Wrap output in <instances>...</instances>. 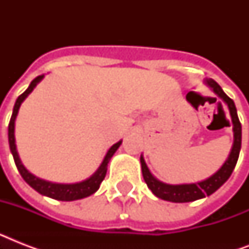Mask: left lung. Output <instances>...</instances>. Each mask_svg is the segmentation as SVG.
<instances>
[{
	"mask_svg": "<svg viewBox=\"0 0 249 249\" xmlns=\"http://www.w3.org/2000/svg\"><path fill=\"white\" fill-rule=\"evenodd\" d=\"M204 83L228 106L232 123V133H234L231 151L229 154L228 159L225 160V163L221 165L220 169L217 170L216 173H213L211 177L205 178L203 181L193 182V183H181V185L164 183L156 177H154V174L150 172L147 164L144 161L143 155H141V166H142L144 182L147 183L148 189L151 190L152 194L163 200L172 201V203H189V201L197 200V199H203V197L212 195L228 181L235 168L238 158H239L240 147H242V125H240L239 117L236 113L235 103L225 94L222 88L213 79H205Z\"/></svg>",
	"mask_w": 249,
	"mask_h": 249,
	"instance_id": "8db88e82",
	"label": "left lung"
}]
</instances>
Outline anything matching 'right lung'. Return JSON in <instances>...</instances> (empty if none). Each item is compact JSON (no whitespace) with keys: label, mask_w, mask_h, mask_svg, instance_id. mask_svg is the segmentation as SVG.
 <instances>
[{"label":"right lung","mask_w":249,"mask_h":249,"mask_svg":"<svg viewBox=\"0 0 249 249\" xmlns=\"http://www.w3.org/2000/svg\"><path fill=\"white\" fill-rule=\"evenodd\" d=\"M44 77L45 75L37 76L36 79L29 84L28 89L25 90L21 95H19L17 102H15V106H14L13 109V115H11V119H10L9 123L10 151L13 154L15 165H17L18 170H19V173H20V176L23 177V179H24L32 189L36 190L38 194L62 201H73L79 200V199H84V197H88L90 196V195H93V194L99 189V186H101L102 181L105 179L106 173H107V165H108L109 160H111V158L113 156V154L117 151V148L120 147V144L123 141H119V142H116L115 144H112V146L108 148V151L106 154L105 159H103V161L101 163V165L98 166V169L95 170L89 178H86V179H84V181L81 182H76V183H56V182H50L46 181V179H42V178H38L36 177L35 174L31 173V172L23 165L20 158H19V154H18L17 144H15V120H17L18 112H19V108H20L21 103L24 102V99L28 97L29 94L32 93L37 84L40 83Z\"/></svg>","instance_id":"add662e5"}]
</instances>
